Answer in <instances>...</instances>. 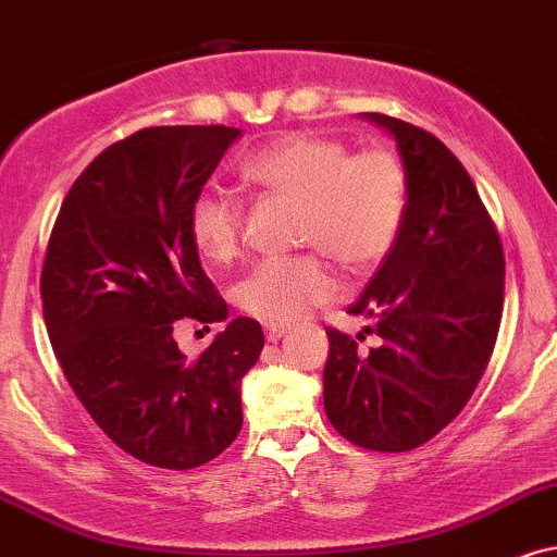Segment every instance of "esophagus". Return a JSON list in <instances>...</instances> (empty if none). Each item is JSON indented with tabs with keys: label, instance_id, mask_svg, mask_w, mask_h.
<instances>
[{
	"label": "esophagus",
	"instance_id": "34e87169",
	"mask_svg": "<svg viewBox=\"0 0 557 557\" xmlns=\"http://www.w3.org/2000/svg\"><path fill=\"white\" fill-rule=\"evenodd\" d=\"M287 332V326H277V324H270L267 326V339H270V343H277L280 337H283V334Z\"/></svg>",
	"mask_w": 557,
	"mask_h": 557
}]
</instances>
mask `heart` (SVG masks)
<instances>
[{
  "instance_id": "heart-1",
  "label": "heart",
  "mask_w": 557,
  "mask_h": 557,
  "mask_svg": "<svg viewBox=\"0 0 557 557\" xmlns=\"http://www.w3.org/2000/svg\"><path fill=\"white\" fill-rule=\"evenodd\" d=\"M244 181L298 205V244L317 246L347 272H368L392 251L407 207V176L384 147L352 152L334 137L293 132L244 163ZM244 207L207 189L191 202L189 236L207 261L240 249ZM337 296V280L317 253L259 261L236 287L240 311L264 324H293Z\"/></svg>"
}]
</instances>
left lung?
I'll return each mask as SVG.
<instances>
[{
  "instance_id": "1",
  "label": "left lung",
  "mask_w": 557,
  "mask_h": 557,
  "mask_svg": "<svg viewBox=\"0 0 557 557\" xmlns=\"http://www.w3.org/2000/svg\"><path fill=\"white\" fill-rule=\"evenodd\" d=\"M397 143L407 176L399 236L347 313L373 319L368 352L330 330L324 410L373 451H410L444 431L485 373L504 311V249L470 173L431 132L360 113ZM363 339V334H358Z\"/></svg>"
}]
</instances>
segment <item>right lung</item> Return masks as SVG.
Here are the masks:
<instances>
[{"label": "right lung", "instance_id": "add662e5", "mask_svg": "<svg viewBox=\"0 0 557 557\" xmlns=\"http://www.w3.org/2000/svg\"><path fill=\"white\" fill-rule=\"evenodd\" d=\"M238 137L150 126L106 147L72 184L46 249L44 319L72 392L113 444L163 470H191L236 441L240 379L264 347L249 317L194 360L173 339L181 319H227L189 210Z\"/></svg>", "mask_w": 557, "mask_h": 557}]
</instances>
